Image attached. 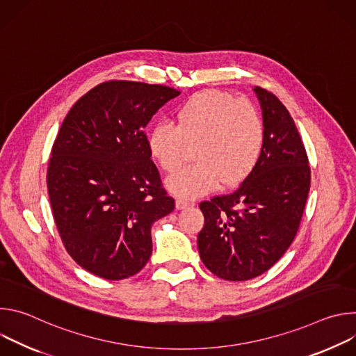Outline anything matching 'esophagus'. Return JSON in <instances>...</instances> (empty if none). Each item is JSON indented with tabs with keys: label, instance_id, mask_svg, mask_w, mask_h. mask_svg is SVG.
Returning a JSON list of instances; mask_svg holds the SVG:
<instances>
[{
	"label": "esophagus",
	"instance_id": "34e87169",
	"mask_svg": "<svg viewBox=\"0 0 356 356\" xmlns=\"http://www.w3.org/2000/svg\"><path fill=\"white\" fill-rule=\"evenodd\" d=\"M190 206H191V202L187 201V200H184V198H177V200H176V207H177L179 210L187 209V207H190Z\"/></svg>",
	"mask_w": 356,
	"mask_h": 356
}]
</instances>
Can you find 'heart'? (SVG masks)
<instances>
[{"instance_id":"b5f03b06","label":"heart","mask_w":356,"mask_h":356,"mask_svg":"<svg viewBox=\"0 0 356 356\" xmlns=\"http://www.w3.org/2000/svg\"><path fill=\"white\" fill-rule=\"evenodd\" d=\"M173 122H158L147 135L149 154L165 172H176L194 147L195 162L168 180L169 190L194 198L220 186H235L257 169L266 142L262 113L249 101L204 90L190 95Z\"/></svg>"}]
</instances>
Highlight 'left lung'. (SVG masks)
<instances>
[{
    "label": "left lung",
    "instance_id": "1",
    "mask_svg": "<svg viewBox=\"0 0 356 356\" xmlns=\"http://www.w3.org/2000/svg\"><path fill=\"white\" fill-rule=\"evenodd\" d=\"M266 125L257 166L231 194L202 201L200 258L224 280L242 282L269 270L291 245L310 190V166L293 118L279 98L255 87Z\"/></svg>",
    "mask_w": 356,
    "mask_h": 356
}]
</instances>
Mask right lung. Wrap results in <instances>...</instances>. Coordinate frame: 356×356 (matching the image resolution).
I'll return each mask as SVG.
<instances>
[{
  "label": "right lung",
  "mask_w": 356,
  "mask_h": 356,
  "mask_svg": "<svg viewBox=\"0 0 356 356\" xmlns=\"http://www.w3.org/2000/svg\"><path fill=\"white\" fill-rule=\"evenodd\" d=\"M180 92L106 81L66 115L52 147L47 191L69 255L107 280L136 275L152 255L150 228L175 210L143 128Z\"/></svg>",
  "instance_id": "right-lung-1"
}]
</instances>
